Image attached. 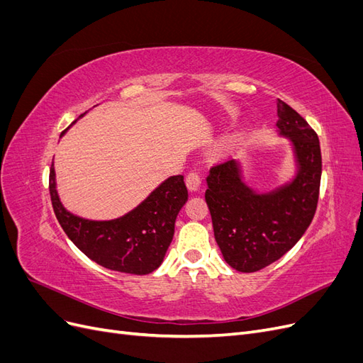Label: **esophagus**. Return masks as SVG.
I'll list each match as a JSON object with an SVG mask.
<instances>
[{"label": "esophagus", "mask_w": 363, "mask_h": 363, "mask_svg": "<svg viewBox=\"0 0 363 363\" xmlns=\"http://www.w3.org/2000/svg\"><path fill=\"white\" fill-rule=\"evenodd\" d=\"M200 184H201V179H200V174L191 171L188 175H186V186H188L189 191H199L200 189Z\"/></svg>", "instance_id": "obj_1"}]
</instances>
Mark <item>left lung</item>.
<instances>
[{"mask_svg": "<svg viewBox=\"0 0 363 363\" xmlns=\"http://www.w3.org/2000/svg\"><path fill=\"white\" fill-rule=\"evenodd\" d=\"M279 135L292 144L294 179L259 194L244 182L242 167L228 159L207 175L206 203L224 260L240 272H255L279 260L300 240L316 212L321 183L320 139L307 121L277 100Z\"/></svg>", "mask_w": 363, "mask_h": 363, "instance_id": "1", "label": "left lung"}]
</instances>
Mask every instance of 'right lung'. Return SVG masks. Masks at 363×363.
Returning a JSON list of instances; mask_svg holds the SVG:
<instances>
[{
  "mask_svg": "<svg viewBox=\"0 0 363 363\" xmlns=\"http://www.w3.org/2000/svg\"><path fill=\"white\" fill-rule=\"evenodd\" d=\"M50 195L54 213L77 248L98 265L135 276L150 274L162 265L174 236L175 218L188 201L183 175H172L124 216L92 221L71 213L62 204L54 163L50 169Z\"/></svg>",
  "mask_w": 363,
  "mask_h": 363,
  "instance_id": "right-lung-1",
  "label": "right lung"
}]
</instances>
